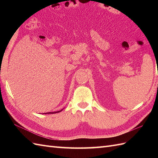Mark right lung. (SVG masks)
<instances>
[{
  "label": "right lung",
  "mask_w": 158,
  "mask_h": 158,
  "mask_svg": "<svg viewBox=\"0 0 158 158\" xmlns=\"http://www.w3.org/2000/svg\"><path fill=\"white\" fill-rule=\"evenodd\" d=\"M62 110H58V111H54V112H49V113H43V114H53V113H59V112H60V111H62Z\"/></svg>",
  "instance_id": "1"
}]
</instances>
